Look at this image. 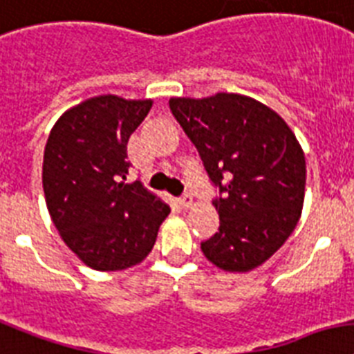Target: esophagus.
I'll return each mask as SVG.
<instances>
[{"label": "esophagus", "instance_id": "1", "mask_svg": "<svg viewBox=\"0 0 354 354\" xmlns=\"http://www.w3.org/2000/svg\"><path fill=\"white\" fill-rule=\"evenodd\" d=\"M178 202H180V205H182L183 209H189V207L192 205V194L191 192H185V194H183V196L180 198Z\"/></svg>", "mask_w": 354, "mask_h": 354}]
</instances>
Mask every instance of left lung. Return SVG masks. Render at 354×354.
I'll return each instance as SVG.
<instances>
[{
    "label": "left lung",
    "mask_w": 354,
    "mask_h": 354,
    "mask_svg": "<svg viewBox=\"0 0 354 354\" xmlns=\"http://www.w3.org/2000/svg\"><path fill=\"white\" fill-rule=\"evenodd\" d=\"M169 107L218 187L220 227L203 254L223 271L261 266L300 220L306 156L297 136L272 109L240 94L171 97Z\"/></svg>",
    "instance_id": "obj_1"
}]
</instances>
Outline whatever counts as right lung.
<instances>
[{"label":"right lung","mask_w":354,"mask_h":354,"mask_svg":"<svg viewBox=\"0 0 354 354\" xmlns=\"http://www.w3.org/2000/svg\"><path fill=\"white\" fill-rule=\"evenodd\" d=\"M151 100L96 96L68 109L48 134L43 191L57 232L85 266L122 271L152 251L171 212L140 182L125 183L127 142Z\"/></svg>","instance_id":"add662e5"}]
</instances>
